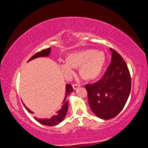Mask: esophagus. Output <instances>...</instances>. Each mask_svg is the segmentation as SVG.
<instances>
[{
	"instance_id": "obj_1",
	"label": "esophagus",
	"mask_w": 148,
	"mask_h": 148,
	"mask_svg": "<svg viewBox=\"0 0 148 148\" xmlns=\"http://www.w3.org/2000/svg\"><path fill=\"white\" fill-rule=\"evenodd\" d=\"M79 84H73V88L74 90H77V88H79Z\"/></svg>"
}]
</instances>
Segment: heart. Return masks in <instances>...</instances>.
Listing matches in <instances>:
<instances>
[{
    "mask_svg": "<svg viewBox=\"0 0 148 148\" xmlns=\"http://www.w3.org/2000/svg\"><path fill=\"white\" fill-rule=\"evenodd\" d=\"M105 62V56L103 51L95 49H86L73 53L69 56L66 62L59 64V68L66 79L74 75V68L81 66L79 73L85 79H93L101 73Z\"/></svg>",
    "mask_w": 148,
    "mask_h": 148,
    "instance_id": "b5f03b06",
    "label": "heart"
}]
</instances>
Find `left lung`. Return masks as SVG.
<instances>
[{"label": "left lung", "instance_id": "1", "mask_svg": "<svg viewBox=\"0 0 148 148\" xmlns=\"http://www.w3.org/2000/svg\"><path fill=\"white\" fill-rule=\"evenodd\" d=\"M112 62L101 79L86 84L88 103L92 112L103 120L114 118L124 108L131 88V78L125 61L110 48Z\"/></svg>", "mask_w": 148, "mask_h": 148}]
</instances>
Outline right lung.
I'll return each instance as SVG.
<instances>
[{
    "mask_svg": "<svg viewBox=\"0 0 148 148\" xmlns=\"http://www.w3.org/2000/svg\"><path fill=\"white\" fill-rule=\"evenodd\" d=\"M50 53H51L50 47H49V48L46 49H43V50L35 53L33 56L30 58L28 62H29L30 60H34V59L37 58H39V57H47L49 56V54H50ZM65 88H66V89H65V97L64 98V100H63V102L62 103V106H61V109H59L58 112H56V114L53 115V116L50 118L39 119L37 118H34V119H35L37 122H39V123L43 124V125L52 126H56L57 125V124H60V122L64 120L65 116H66L67 111H68L69 101H68V99H67V98H68L69 96L70 95V94L73 91L72 86L70 85V84H66V87ZM23 105H24L25 108L27 109L28 112L32 114V111L30 110V109H28L26 105H25L24 103H23Z\"/></svg>",
    "mask_w": 148,
    "mask_h": 148,
    "instance_id": "1",
    "label": "right lung"
}]
</instances>
